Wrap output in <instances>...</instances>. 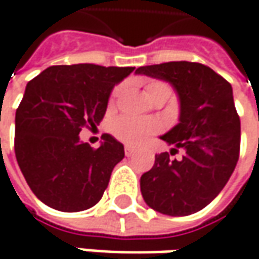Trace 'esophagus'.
I'll return each instance as SVG.
<instances>
[{
  "label": "esophagus",
  "instance_id": "34e87169",
  "mask_svg": "<svg viewBox=\"0 0 259 259\" xmlns=\"http://www.w3.org/2000/svg\"><path fill=\"white\" fill-rule=\"evenodd\" d=\"M124 153H126V156H132V155L135 153V148H132V146H126V148H124Z\"/></svg>",
  "mask_w": 259,
  "mask_h": 259
}]
</instances>
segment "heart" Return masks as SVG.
Here are the masks:
<instances>
[{
    "instance_id": "b5f03b06",
    "label": "heart",
    "mask_w": 259,
    "mask_h": 259,
    "mask_svg": "<svg viewBox=\"0 0 259 259\" xmlns=\"http://www.w3.org/2000/svg\"><path fill=\"white\" fill-rule=\"evenodd\" d=\"M123 87L118 85L114 88L111 100H116L118 94L121 93ZM146 93L152 101L156 98H162L165 97L166 100L171 96V87L163 82V81H152L146 85ZM161 124L155 120V118H141V117H132V116H123L114 120L111 130L121 142L127 143V145H141L142 142H145L149 136L155 135L156 132H159Z\"/></svg>"
}]
</instances>
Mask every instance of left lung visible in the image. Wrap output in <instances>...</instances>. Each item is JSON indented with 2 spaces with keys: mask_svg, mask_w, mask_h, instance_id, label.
I'll return each mask as SVG.
<instances>
[{
  "mask_svg": "<svg viewBox=\"0 0 259 259\" xmlns=\"http://www.w3.org/2000/svg\"><path fill=\"white\" fill-rule=\"evenodd\" d=\"M136 73L172 85L180 100V121L161 136L172 145L169 153L155 155V163L141 177L145 203L168 216H188L214 200L239 158L241 120L233 103L232 85L206 65L166 62L148 65Z\"/></svg>",
  "mask_w": 259,
  "mask_h": 259,
  "instance_id": "1",
  "label": "left lung"
}]
</instances>
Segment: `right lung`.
Segmentation results:
<instances>
[{
	"instance_id": "add662e5",
	"label": "right lung",
	"mask_w": 259,
	"mask_h": 259,
	"mask_svg": "<svg viewBox=\"0 0 259 259\" xmlns=\"http://www.w3.org/2000/svg\"><path fill=\"white\" fill-rule=\"evenodd\" d=\"M133 69L56 65L26 85L16 111L14 151L28 187L46 206L82 211L101 200L124 146L104 133V142L93 149L79 141V132L103 120L114 85Z\"/></svg>"
}]
</instances>
